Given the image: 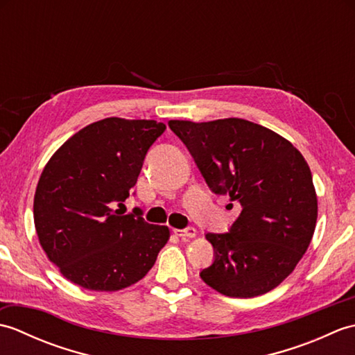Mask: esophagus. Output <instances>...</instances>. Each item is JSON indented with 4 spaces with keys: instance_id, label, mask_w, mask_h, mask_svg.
I'll return each instance as SVG.
<instances>
[{
    "instance_id": "34e87169",
    "label": "esophagus",
    "mask_w": 355,
    "mask_h": 355,
    "mask_svg": "<svg viewBox=\"0 0 355 355\" xmlns=\"http://www.w3.org/2000/svg\"><path fill=\"white\" fill-rule=\"evenodd\" d=\"M173 233H175L177 236H182V238H193L197 235V230L193 227H187V229H173Z\"/></svg>"
}]
</instances>
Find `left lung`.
<instances>
[{
  "label": "left lung",
  "mask_w": 355,
  "mask_h": 355,
  "mask_svg": "<svg viewBox=\"0 0 355 355\" xmlns=\"http://www.w3.org/2000/svg\"><path fill=\"white\" fill-rule=\"evenodd\" d=\"M169 128L210 189L241 206L229 233L206 235L215 259L201 279L229 297L276 288L302 259L318 221V195L304 155L282 135L244 119L169 120Z\"/></svg>",
  "instance_id": "1"
}]
</instances>
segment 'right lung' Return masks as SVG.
<instances>
[{
  "label": "right lung",
  "mask_w": 355,
  "mask_h": 355,
  "mask_svg": "<svg viewBox=\"0 0 355 355\" xmlns=\"http://www.w3.org/2000/svg\"><path fill=\"white\" fill-rule=\"evenodd\" d=\"M166 130L155 120L108 117L67 140L40 177L35 229L47 258L73 284L117 291L146 276L169 241L168 225L112 209L130 197L150 145Z\"/></svg>",
  "instance_id": "1"
}]
</instances>
